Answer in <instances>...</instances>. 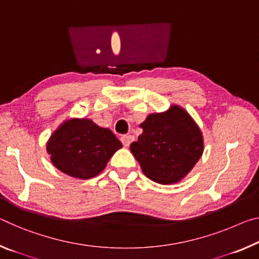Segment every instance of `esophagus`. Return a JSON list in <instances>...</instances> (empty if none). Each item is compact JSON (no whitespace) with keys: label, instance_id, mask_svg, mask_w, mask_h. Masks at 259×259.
I'll use <instances>...</instances> for the list:
<instances>
[{"label":"esophagus","instance_id":"esophagus-1","mask_svg":"<svg viewBox=\"0 0 259 259\" xmlns=\"http://www.w3.org/2000/svg\"><path fill=\"white\" fill-rule=\"evenodd\" d=\"M134 136H131V135H126V136H122L121 137V142H122V144H123V146H125V147H128L131 143L134 142Z\"/></svg>","mask_w":259,"mask_h":259}]
</instances>
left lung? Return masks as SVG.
Listing matches in <instances>:
<instances>
[{
    "label": "left lung",
    "mask_w": 259,
    "mask_h": 259,
    "mask_svg": "<svg viewBox=\"0 0 259 259\" xmlns=\"http://www.w3.org/2000/svg\"><path fill=\"white\" fill-rule=\"evenodd\" d=\"M139 126L143 133L130 145V151L152 181L160 184L181 181L202 157V131L178 105L163 113L150 114Z\"/></svg>",
    "instance_id": "left-lung-1"
}]
</instances>
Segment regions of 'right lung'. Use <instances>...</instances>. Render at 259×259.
I'll return each instance as SVG.
<instances>
[{
    "label": "right lung",
    "mask_w": 259,
    "mask_h": 259,
    "mask_svg": "<svg viewBox=\"0 0 259 259\" xmlns=\"http://www.w3.org/2000/svg\"><path fill=\"white\" fill-rule=\"evenodd\" d=\"M121 147V142L112 131L89 118L64 121L47 142L53 165L62 173L80 180L100 174Z\"/></svg>",
    "instance_id": "right-lung-1"
}]
</instances>
